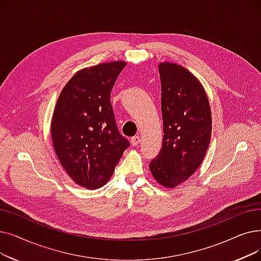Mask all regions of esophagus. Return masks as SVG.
<instances>
[{
    "instance_id": "1",
    "label": "esophagus",
    "mask_w": 261,
    "mask_h": 261,
    "mask_svg": "<svg viewBox=\"0 0 261 261\" xmlns=\"http://www.w3.org/2000/svg\"><path fill=\"white\" fill-rule=\"evenodd\" d=\"M140 142H141V138L139 137V135H135V137H133L131 139V144L133 146H138L140 144Z\"/></svg>"
}]
</instances>
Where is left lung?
<instances>
[{
	"label": "left lung",
	"mask_w": 261,
	"mask_h": 261,
	"mask_svg": "<svg viewBox=\"0 0 261 261\" xmlns=\"http://www.w3.org/2000/svg\"><path fill=\"white\" fill-rule=\"evenodd\" d=\"M162 148L149 168L158 184L173 189L195 173L210 144L212 117L205 88L188 69L160 63Z\"/></svg>",
	"instance_id": "1"
}]
</instances>
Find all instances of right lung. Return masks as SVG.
Returning <instances> with one entry per match:
<instances>
[{
	"label": "right lung",
	"instance_id": "right-lung-1",
	"mask_svg": "<svg viewBox=\"0 0 261 261\" xmlns=\"http://www.w3.org/2000/svg\"><path fill=\"white\" fill-rule=\"evenodd\" d=\"M127 65L116 61L79 70L62 89L51 121L56 155L66 173L88 190L103 187L129 147L119 133L111 92Z\"/></svg>",
	"mask_w": 261,
	"mask_h": 261
}]
</instances>
